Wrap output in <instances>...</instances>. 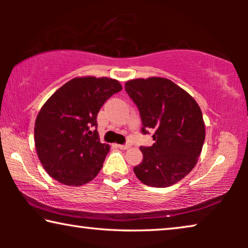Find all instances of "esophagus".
I'll return each mask as SVG.
<instances>
[{"label": "esophagus", "instance_id": "34e87169", "mask_svg": "<svg viewBox=\"0 0 248 248\" xmlns=\"http://www.w3.org/2000/svg\"><path fill=\"white\" fill-rule=\"evenodd\" d=\"M116 147L118 149H121V150H126V149L130 148V145L128 144H116Z\"/></svg>", "mask_w": 248, "mask_h": 248}]
</instances>
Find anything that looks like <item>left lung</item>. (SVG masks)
<instances>
[{"label": "left lung", "instance_id": "left-lung-1", "mask_svg": "<svg viewBox=\"0 0 248 248\" xmlns=\"http://www.w3.org/2000/svg\"><path fill=\"white\" fill-rule=\"evenodd\" d=\"M125 91L140 111L142 133L155 132V143L140 147L143 160L134 167L135 176L152 187L176 184L194 168L204 143V122L198 103L165 78L130 80Z\"/></svg>", "mask_w": 248, "mask_h": 248}]
</instances>
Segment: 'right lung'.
<instances>
[{
    "mask_svg": "<svg viewBox=\"0 0 248 248\" xmlns=\"http://www.w3.org/2000/svg\"><path fill=\"white\" fill-rule=\"evenodd\" d=\"M121 90V83L110 78H74L44 104L36 118L35 145L50 177L71 186L96 177L109 151L99 140L97 115Z\"/></svg>",
    "mask_w": 248,
    "mask_h": 248,
    "instance_id": "1",
    "label": "right lung"
}]
</instances>
